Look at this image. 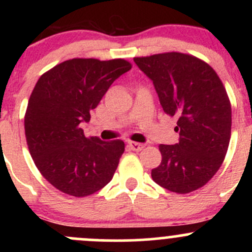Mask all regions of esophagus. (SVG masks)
<instances>
[{"label":"esophagus","mask_w":252,"mask_h":252,"mask_svg":"<svg viewBox=\"0 0 252 252\" xmlns=\"http://www.w3.org/2000/svg\"><path fill=\"white\" fill-rule=\"evenodd\" d=\"M128 146L130 147V150H133V151H141V150L145 147V145L144 144H140V142L129 141Z\"/></svg>","instance_id":"34e87169"}]
</instances>
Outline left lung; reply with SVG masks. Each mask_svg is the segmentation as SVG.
Here are the masks:
<instances>
[{
	"label": "left lung",
	"instance_id": "left-lung-1",
	"mask_svg": "<svg viewBox=\"0 0 252 252\" xmlns=\"http://www.w3.org/2000/svg\"><path fill=\"white\" fill-rule=\"evenodd\" d=\"M135 64L154 83L162 108L178 117L179 142L159 145L161 164L151 171L155 183L188 194L216 174L227 154L232 107L212 67L180 52L135 57Z\"/></svg>",
	"mask_w": 252,
	"mask_h": 252
}]
</instances>
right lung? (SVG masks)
I'll return each mask as SVG.
<instances>
[{
  "instance_id": "right-lung-1",
  "label": "right lung",
  "mask_w": 252,
  "mask_h": 252,
  "mask_svg": "<svg viewBox=\"0 0 252 252\" xmlns=\"http://www.w3.org/2000/svg\"><path fill=\"white\" fill-rule=\"evenodd\" d=\"M130 69L121 58H73L37 80L25 113V136L35 166L60 191L88 196L113 178L124 142L86 138L80 123L90 121L112 83Z\"/></svg>"
}]
</instances>
